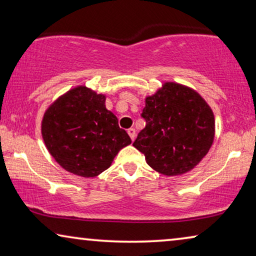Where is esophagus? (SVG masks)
I'll return each instance as SVG.
<instances>
[{"mask_svg": "<svg viewBox=\"0 0 256 256\" xmlns=\"http://www.w3.org/2000/svg\"><path fill=\"white\" fill-rule=\"evenodd\" d=\"M128 135L130 136L132 140H135V137H136V130H135V129H134V128H129V129H128Z\"/></svg>", "mask_w": 256, "mask_h": 256, "instance_id": "esophagus-1", "label": "esophagus"}]
</instances>
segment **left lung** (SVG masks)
I'll list each match as a JSON object with an SVG mask.
<instances>
[{
  "label": "left lung",
  "mask_w": 256,
  "mask_h": 256,
  "mask_svg": "<svg viewBox=\"0 0 256 256\" xmlns=\"http://www.w3.org/2000/svg\"><path fill=\"white\" fill-rule=\"evenodd\" d=\"M146 126L134 142L148 166L166 176L191 172L210 151L215 118L207 102L188 86L164 82L145 97Z\"/></svg>",
  "instance_id": "obj_1"
}]
</instances>
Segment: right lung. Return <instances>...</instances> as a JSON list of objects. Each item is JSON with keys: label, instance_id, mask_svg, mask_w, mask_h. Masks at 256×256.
<instances>
[{"label": "right lung", "instance_id": "add662e5", "mask_svg": "<svg viewBox=\"0 0 256 256\" xmlns=\"http://www.w3.org/2000/svg\"><path fill=\"white\" fill-rule=\"evenodd\" d=\"M106 96L86 86L68 90L43 114L42 138L58 164L81 178H96L132 143L105 106Z\"/></svg>", "mask_w": 256, "mask_h": 256}]
</instances>
